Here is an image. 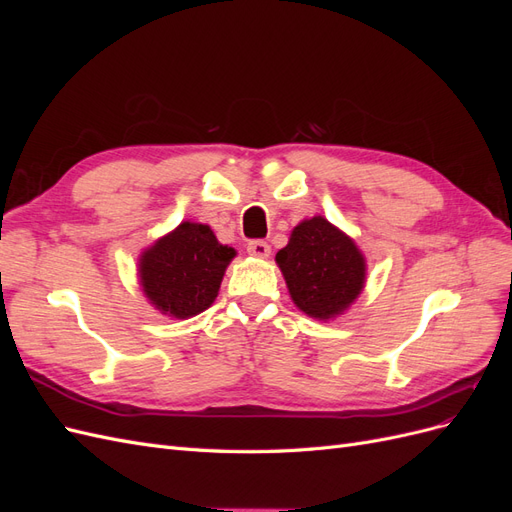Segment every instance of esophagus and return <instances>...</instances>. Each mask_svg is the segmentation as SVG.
<instances>
[{
    "label": "esophagus",
    "mask_w": 512,
    "mask_h": 512,
    "mask_svg": "<svg viewBox=\"0 0 512 512\" xmlns=\"http://www.w3.org/2000/svg\"><path fill=\"white\" fill-rule=\"evenodd\" d=\"M247 252H250L256 258H269L271 245L267 241H250V243H247Z\"/></svg>",
    "instance_id": "34e87169"
}]
</instances>
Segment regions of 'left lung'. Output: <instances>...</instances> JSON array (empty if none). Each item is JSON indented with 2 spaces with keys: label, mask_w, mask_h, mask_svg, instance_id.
Returning a JSON list of instances; mask_svg holds the SVG:
<instances>
[{
  "label": "left lung",
  "mask_w": 512,
  "mask_h": 512,
  "mask_svg": "<svg viewBox=\"0 0 512 512\" xmlns=\"http://www.w3.org/2000/svg\"><path fill=\"white\" fill-rule=\"evenodd\" d=\"M275 262L294 305L318 320L344 314L365 286V256L346 232L322 215L294 226Z\"/></svg>",
  "instance_id": "1"
}]
</instances>
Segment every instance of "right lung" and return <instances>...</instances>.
<instances>
[{
  "label": "right lung",
  "instance_id": "right-lung-1",
  "mask_svg": "<svg viewBox=\"0 0 512 512\" xmlns=\"http://www.w3.org/2000/svg\"><path fill=\"white\" fill-rule=\"evenodd\" d=\"M237 252L215 239L207 224L181 222L138 258V277L149 303L185 320L215 301L222 277Z\"/></svg>",
  "mask_w": 512,
  "mask_h": 512
}]
</instances>
